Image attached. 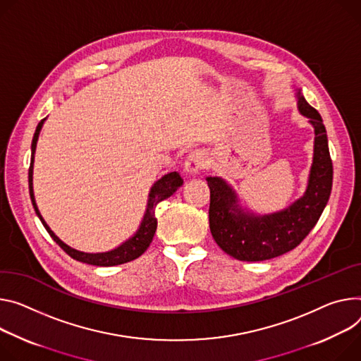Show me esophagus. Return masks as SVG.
Segmentation results:
<instances>
[{
	"label": "esophagus",
	"mask_w": 361,
	"mask_h": 361,
	"mask_svg": "<svg viewBox=\"0 0 361 361\" xmlns=\"http://www.w3.org/2000/svg\"><path fill=\"white\" fill-rule=\"evenodd\" d=\"M206 166V155L202 151H192L184 161V171L187 174H199Z\"/></svg>",
	"instance_id": "34e87169"
}]
</instances>
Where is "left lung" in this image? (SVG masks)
<instances>
[{"instance_id": "1", "label": "left lung", "mask_w": 361, "mask_h": 361, "mask_svg": "<svg viewBox=\"0 0 361 361\" xmlns=\"http://www.w3.org/2000/svg\"><path fill=\"white\" fill-rule=\"evenodd\" d=\"M297 106L314 128V155L305 192L288 207L259 214L242 207L235 188L221 177H207L209 221L213 239L238 260L257 262L297 247L317 224L333 187V162L321 115L297 89Z\"/></svg>"}]
</instances>
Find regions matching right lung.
Here are the masks:
<instances>
[{"label": "right lung", "mask_w": 361, "mask_h": 361, "mask_svg": "<svg viewBox=\"0 0 361 361\" xmlns=\"http://www.w3.org/2000/svg\"><path fill=\"white\" fill-rule=\"evenodd\" d=\"M46 119L47 118H44L39 122V125L36 128L35 137H32L31 161H30V170H28V190H30V199H31L32 207H35L36 214L39 216L40 221L43 223L44 228L49 232L51 239L71 257H73L79 262H83V264H87V265L115 267V265H122V264H126V262H130V260L140 257L148 249V246L152 242V238L155 235V231H157V217H155L157 204L162 200L171 197V195L178 190V187L183 185L181 176L177 171H173V173H169L164 177H161L158 181H155L152 184V187L149 188V192H148L145 213H144V217H142V220H141V223L137 228V232L129 239L122 242L119 246H116L115 249H111L108 252L89 253V252H82V250H78L75 247H71L69 245L64 243L61 239H59V236L51 231L49 224L46 223V220L43 219V216H42V213L37 207L36 199H35V190H32V170H35V154H36V147H37L40 130H42Z\"/></svg>", "instance_id": "obj_1"}]
</instances>
